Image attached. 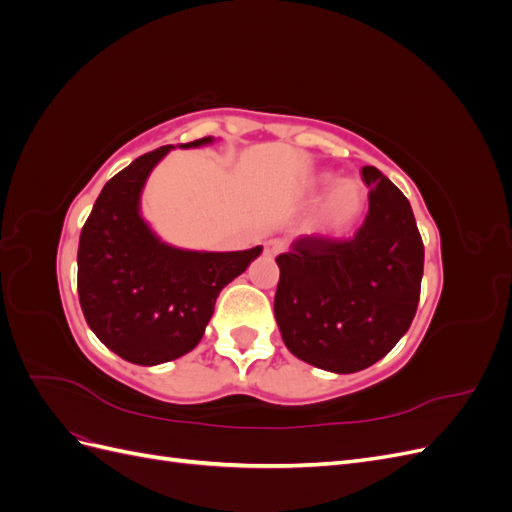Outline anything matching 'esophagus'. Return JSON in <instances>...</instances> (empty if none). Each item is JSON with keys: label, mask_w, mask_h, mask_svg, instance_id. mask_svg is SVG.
I'll return each instance as SVG.
<instances>
[{"label": "esophagus", "mask_w": 512, "mask_h": 512, "mask_svg": "<svg viewBox=\"0 0 512 512\" xmlns=\"http://www.w3.org/2000/svg\"><path fill=\"white\" fill-rule=\"evenodd\" d=\"M284 250H286V241H282V239H269L265 243V252L269 256H277V254H282Z\"/></svg>", "instance_id": "obj_1"}]
</instances>
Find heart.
Wrapping results in <instances>:
<instances>
[{
	"instance_id": "obj_1",
	"label": "heart",
	"mask_w": 512,
	"mask_h": 512,
	"mask_svg": "<svg viewBox=\"0 0 512 512\" xmlns=\"http://www.w3.org/2000/svg\"><path fill=\"white\" fill-rule=\"evenodd\" d=\"M301 194L305 200H318L312 228L327 241L346 239L369 205V194L361 181L337 179L331 173H316L307 177Z\"/></svg>"
}]
</instances>
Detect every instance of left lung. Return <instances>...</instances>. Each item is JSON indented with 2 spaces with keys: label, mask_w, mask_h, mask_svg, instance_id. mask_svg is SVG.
<instances>
[{
  "label": "left lung",
  "mask_w": 512,
  "mask_h": 512,
  "mask_svg": "<svg viewBox=\"0 0 512 512\" xmlns=\"http://www.w3.org/2000/svg\"><path fill=\"white\" fill-rule=\"evenodd\" d=\"M369 213L352 241L301 237L277 256L273 312L286 348L333 374L378 363L406 335L421 297L425 250L408 198L363 166Z\"/></svg>",
  "instance_id": "obj_1"
}]
</instances>
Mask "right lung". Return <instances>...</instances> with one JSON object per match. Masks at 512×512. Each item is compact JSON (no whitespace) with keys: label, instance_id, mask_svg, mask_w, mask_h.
Returning <instances> with one entry per match:
<instances>
[{"label":"right lung","instance_id":"obj_1","mask_svg":"<svg viewBox=\"0 0 512 512\" xmlns=\"http://www.w3.org/2000/svg\"><path fill=\"white\" fill-rule=\"evenodd\" d=\"M213 136L179 145L196 149ZM173 145L136 158L108 181L79 241V301L100 342L134 365L175 361L198 346L220 290L254 262L243 252H198L156 235L141 211L145 183Z\"/></svg>","mask_w":512,"mask_h":512}]
</instances>
